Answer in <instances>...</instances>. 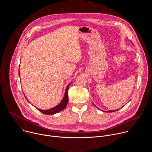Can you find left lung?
<instances>
[{"mask_svg":"<svg viewBox=\"0 0 152 152\" xmlns=\"http://www.w3.org/2000/svg\"><path fill=\"white\" fill-rule=\"evenodd\" d=\"M116 111H117V110H110V111H106V112H107V113H113V112H115Z\"/></svg>","mask_w":152,"mask_h":152,"instance_id":"left-lung-1","label":"left lung"}]
</instances>
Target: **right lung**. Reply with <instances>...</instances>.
Listing matches in <instances>:
<instances>
[{
	"label": "right lung",
	"instance_id": "right-lung-1",
	"mask_svg": "<svg viewBox=\"0 0 152 152\" xmlns=\"http://www.w3.org/2000/svg\"><path fill=\"white\" fill-rule=\"evenodd\" d=\"M19 76H20V73H19ZM71 83H70V84H69L67 85V88H66V92H65V94H64V98H63L61 102V103H59V104H58L57 106L52 107V109H50V110H41L39 109H38V111H39L42 113L45 114H46V115H53V114H56V113L61 111L62 110H63L64 108L66 107V106H67V104L68 103V101H69L68 91H69V86H70V85Z\"/></svg>",
	"mask_w": 152,
	"mask_h": 152
}]
</instances>
